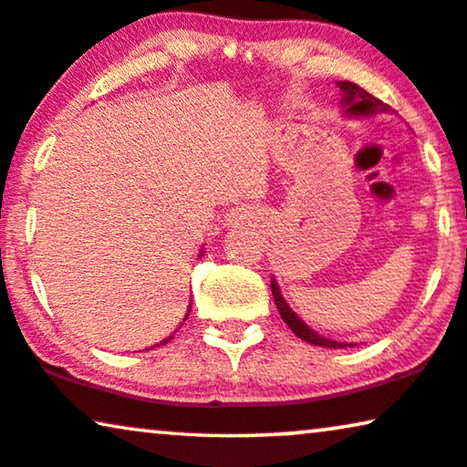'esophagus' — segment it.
Returning <instances> with one entry per match:
<instances>
[{
    "instance_id": "obj_1",
    "label": "esophagus",
    "mask_w": 467,
    "mask_h": 467,
    "mask_svg": "<svg viewBox=\"0 0 467 467\" xmlns=\"http://www.w3.org/2000/svg\"><path fill=\"white\" fill-rule=\"evenodd\" d=\"M255 220V213L247 207H236L231 213L226 215L228 226H239V224H249V222Z\"/></svg>"
}]
</instances>
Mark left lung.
<instances>
[{
	"instance_id": "8db88e82",
	"label": "left lung",
	"mask_w": 467,
	"mask_h": 467,
	"mask_svg": "<svg viewBox=\"0 0 467 467\" xmlns=\"http://www.w3.org/2000/svg\"><path fill=\"white\" fill-rule=\"evenodd\" d=\"M338 88L343 90V95H345L343 101L347 105V111H349V114H353V116H372V114H377V111L389 109L383 101L377 99V97H372L370 93H366V90L362 87H358V84L338 82ZM271 292L275 296V305H277V308H279L281 319H284L285 324L290 326V330L296 334L298 338L306 340V343H311V345H317V347H330V349L347 347L345 343H337V340L319 337V334L313 332L311 327L305 324V321H300L298 315L294 313L290 306H287V302L284 300V296H281L279 285H277V281H275V279L271 281ZM349 347H353V345H349Z\"/></svg>"
}]
</instances>
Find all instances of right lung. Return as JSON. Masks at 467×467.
I'll list each match as a JSON object with an SVG mask.
<instances>
[{
    "label": "right lung",
    "mask_w": 467,
    "mask_h": 467,
    "mask_svg": "<svg viewBox=\"0 0 467 467\" xmlns=\"http://www.w3.org/2000/svg\"><path fill=\"white\" fill-rule=\"evenodd\" d=\"M167 340H169V338H167ZM167 340H162V343H167Z\"/></svg>",
    "instance_id": "1"
}]
</instances>
